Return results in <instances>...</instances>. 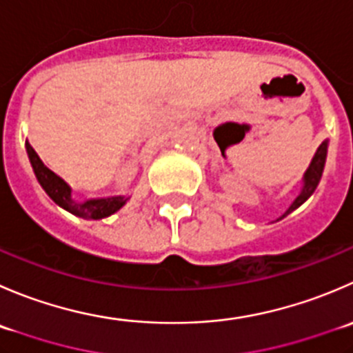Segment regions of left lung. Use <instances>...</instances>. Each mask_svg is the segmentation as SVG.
Masks as SVG:
<instances>
[{
    "mask_svg": "<svg viewBox=\"0 0 353 353\" xmlns=\"http://www.w3.org/2000/svg\"><path fill=\"white\" fill-rule=\"evenodd\" d=\"M326 153H327V143L324 141L323 145H321L319 148H317L316 155H314L312 162H310L309 169H307L305 176H303V190H302V193H300L299 196H296V200L293 201L292 207H290L288 210L285 212V215H283V217H286V215H288V214H292V212L295 210V208H299L300 205H302L303 201H305L307 198H309L310 194H312L314 191H316L317 184H319V181H321V176H323L324 162H326Z\"/></svg>",
    "mask_w": 353,
    "mask_h": 353,
    "instance_id": "1",
    "label": "left lung"
}]
</instances>
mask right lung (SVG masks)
<instances>
[{
    "label": "right lung",
    "instance_id": "obj_1",
    "mask_svg": "<svg viewBox=\"0 0 353 353\" xmlns=\"http://www.w3.org/2000/svg\"><path fill=\"white\" fill-rule=\"evenodd\" d=\"M26 148L30 163H32L34 174H36L37 181H39V184L43 186V190L46 191L48 196H50L54 203L60 205L61 208L68 210L70 214L85 219H103L112 215L114 212H117L119 208L124 207V203L128 201V198L124 196L88 200L84 201V203L74 201L70 196V188H68V184L65 183L61 177H58L57 174L51 172V170L41 162V159L37 157V153L34 152V148L29 143H26Z\"/></svg>",
    "mask_w": 353,
    "mask_h": 353
}]
</instances>
